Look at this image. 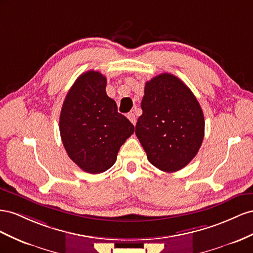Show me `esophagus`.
Segmentation results:
<instances>
[{
	"label": "esophagus",
	"instance_id": "34e87169",
	"mask_svg": "<svg viewBox=\"0 0 253 253\" xmlns=\"http://www.w3.org/2000/svg\"><path fill=\"white\" fill-rule=\"evenodd\" d=\"M127 118H128V120L130 121L133 125H135V123H136V117H135V114L134 113H132V112H130V113H128L127 114Z\"/></svg>",
	"mask_w": 253,
	"mask_h": 253
}]
</instances>
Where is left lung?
<instances>
[{"label": "left lung", "instance_id": "obj_1", "mask_svg": "<svg viewBox=\"0 0 253 253\" xmlns=\"http://www.w3.org/2000/svg\"><path fill=\"white\" fill-rule=\"evenodd\" d=\"M141 108L135 134L148 161L167 172L186 167L205 136L204 112L189 86L175 75H158L146 82Z\"/></svg>", "mask_w": 253, "mask_h": 253}]
</instances>
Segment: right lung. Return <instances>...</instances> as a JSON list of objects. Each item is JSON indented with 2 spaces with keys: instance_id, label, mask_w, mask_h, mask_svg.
<instances>
[{
  "instance_id": "right-lung-1",
  "label": "right lung",
  "mask_w": 253,
  "mask_h": 253,
  "mask_svg": "<svg viewBox=\"0 0 253 253\" xmlns=\"http://www.w3.org/2000/svg\"><path fill=\"white\" fill-rule=\"evenodd\" d=\"M106 84L99 72H85L71 86L60 112L63 146L71 160L90 174L109 169L121 146L134 131L107 95Z\"/></svg>"
}]
</instances>
